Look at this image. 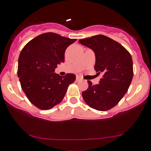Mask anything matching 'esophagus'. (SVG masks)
<instances>
[{
  "label": "esophagus",
  "mask_w": 151,
  "mask_h": 151,
  "mask_svg": "<svg viewBox=\"0 0 151 151\" xmlns=\"http://www.w3.org/2000/svg\"><path fill=\"white\" fill-rule=\"evenodd\" d=\"M83 80V78H82L81 77H80V76H77V77H76V80H77V81H80V80Z\"/></svg>",
  "instance_id": "34e87169"
}]
</instances>
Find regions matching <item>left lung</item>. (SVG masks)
Here are the masks:
<instances>
[{
    "mask_svg": "<svg viewBox=\"0 0 151 151\" xmlns=\"http://www.w3.org/2000/svg\"><path fill=\"white\" fill-rule=\"evenodd\" d=\"M79 43L94 52V69L102 74L100 81L92 85L82 93L83 99L90 107L105 111L117 105L128 88L134 76L131 54L120 43L102 35L81 39Z\"/></svg>",
    "mask_w": 151,
    "mask_h": 151,
    "instance_id": "obj_1",
    "label": "left lung"
}]
</instances>
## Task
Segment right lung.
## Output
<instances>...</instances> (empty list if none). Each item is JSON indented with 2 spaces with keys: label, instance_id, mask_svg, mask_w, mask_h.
Masks as SVG:
<instances>
[{
  "label": "right lung",
  "instance_id": "obj_1",
  "mask_svg": "<svg viewBox=\"0 0 151 151\" xmlns=\"http://www.w3.org/2000/svg\"><path fill=\"white\" fill-rule=\"evenodd\" d=\"M77 40L53 32L37 36L22 49L17 76L28 99L41 110H49L63 100L68 86L75 81L74 74L60 77L55 73L64 63L65 51Z\"/></svg>",
  "mask_w": 151,
  "mask_h": 151
}]
</instances>
